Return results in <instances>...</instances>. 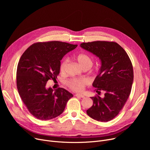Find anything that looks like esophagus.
I'll return each mask as SVG.
<instances>
[{
	"label": "esophagus",
	"mask_w": 150,
	"mask_h": 150,
	"mask_svg": "<svg viewBox=\"0 0 150 150\" xmlns=\"http://www.w3.org/2000/svg\"><path fill=\"white\" fill-rule=\"evenodd\" d=\"M76 97H80V98H84V96L81 95V94H80V93H77V94H75V95Z\"/></svg>",
	"instance_id": "obj_1"
}]
</instances>
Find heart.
I'll use <instances>...</instances> for the list:
<instances>
[{
	"label": "heart",
	"instance_id": "heart-1",
	"mask_svg": "<svg viewBox=\"0 0 150 150\" xmlns=\"http://www.w3.org/2000/svg\"><path fill=\"white\" fill-rule=\"evenodd\" d=\"M75 58L83 69L85 67L91 68L93 65V58L88 53L78 54L76 55ZM67 63V59H64L61 61L59 66V70L61 74H64L66 72ZM89 84V81L85 78H81V79L72 78L67 83L69 88L74 92H81L84 91Z\"/></svg>",
	"mask_w": 150,
	"mask_h": 150
}]
</instances>
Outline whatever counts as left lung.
<instances>
[{
    "mask_svg": "<svg viewBox=\"0 0 150 150\" xmlns=\"http://www.w3.org/2000/svg\"><path fill=\"white\" fill-rule=\"evenodd\" d=\"M83 49L99 57L100 72L92 86L99 95L91 97L93 105L86 111L93 119L108 122L115 118L123 108L131 93L134 79L133 67L127 53L115 42L97 41L83 42Z\"/></svg>",
    "mask_w": 150,
    "mask_h": 150,
    "instance_id": "1",
    "label": "left lung"
}]
</instances>
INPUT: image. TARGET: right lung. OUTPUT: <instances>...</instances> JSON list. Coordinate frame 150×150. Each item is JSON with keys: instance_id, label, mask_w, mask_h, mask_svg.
<instances>
[{"instance_id": "right-lung-1", "label": "right lung", "mask_w": 150, "mask_h": 150, "mask_svg": "<svg viewBox=\"0 0 150 150\" xmlns=\"http://www.w3.org/2000/svg\"><path fill=\"white\" fill-rule=\"evenodd\" d=\"M77 45L57 41L36 42L22 54L17 67V88L23 103L36 119L47 120L57 117L73 97L61 88L47 89L46 83L56 80L60 61Z\"/></svg>"}]
</instances>
